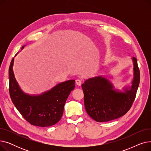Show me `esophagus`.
Instances as JSON below:
<instances>
[{
    "mask_svg": "<svg viewBox=\"0 0 151 151\" xmlns=\"http://www.w3.org/2000/svg\"><path fill=\"white\" fill-rule=\"evenodd\" d=\"M76 83L78 86H81L82 84V81L80 80V79H78V80H76Z\"/></svg>",
    "mask_w": 151,
    "mask_h": 151,
    "instance_id": "34e87169",
    "label": "esophagus"
}]
</instances>
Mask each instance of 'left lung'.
Returning a JSON list of instances; mask_svg holds the SVG:
<instances>
[{
	"instance_id": "left-lung-1",
	"label": "left lung",
	"mask_w": 151,
	"mask_h": 151,
	"mask_svg": "<svg viewBox=\"0 0 151 151\" xmlns=\"http://www.w3.org/2000/svg\"><path fill=\"white\" fill-rule=\"evenodd\" d=\"M134 78L132 86L124 92L114 89L107 79L97 76L87 80L81 87L84 95V106L89 116L97 122L112 121L125 115L135 99L140 80L137 59L133 57Z\"/></svg>"
}]
</instances>
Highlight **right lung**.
Returning a JSON list of instances; mask_svg holds the SVG:
<instances>
[{"label": "right lung", "mask_w": 151, "mask_h": 151, "mask_svg": "<svg viewBox=\"0 0 151 151\" xmlns=\"http://www.w3.org/2000/svg\"><path fill=\"white\" fill-rule=\"evenodd\" d=\"M13 62L14 59L9 67V92L15 107L31 125L44 127L58 123L62 116L66 100L75 88V81L61 83L40 96H31L24 93L17 82L13 71Z\"/></svg>", "instance_id": "right-lung-1"}]
</instances>
